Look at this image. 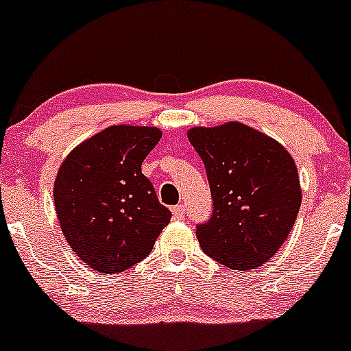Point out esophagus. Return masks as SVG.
Here are the masks:
<instances>
[{
    "mask_svg": "<svg viewBox=\"0 0 351 351\" xmlns=\"http://www.w3.org/2000/svg\"><path fill=\"white\" fill-rule=\"evenodd\" d=\"M172 213H174L176 219H184V216H186V208H184L182 204H177L172 208Z\"/></svg>",
    "mask_w": 351,
    "mask_h": 351,
    "instance_id": "1",
    "label": "esophagus"
}]
</instances>
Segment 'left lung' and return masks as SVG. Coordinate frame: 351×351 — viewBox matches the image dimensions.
Here are the masks:
<instances>
[{"mask_svg": "<svg viewBox=\"0 0 351 351\" xmlns=\"http://www.w3.org/2000/svg\"><path fill=\"white\" fill-rule=\"evenodd\" d=\"M187 138L208 174L213 215L196 226L202 252L233 270H250L279 252L301 208L298 169L270 136L231 121L193 128Z\"/></svg>", "mask_w": 351, "mask_h": 351, "instance_id": "obj_1", "label": "left lung"}]
</instances>
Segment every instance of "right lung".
Listing matches in <instances>:
<instances>
[{"instance_id": "add662e5", "label": "right lung", "mask_w": 351, "mask_h": 351, "mask_svg": "<svg viewBox=\"0 0 351 351\" xmlns=\"http://www.w3.org/2000/svg\"><path fill=\"white\" fill-rule=\"evenodd\" d=\"M154 126H110L75 147L53 186L60 228L79 258L101 274L142 262L172 213L158 202L142 162L160 140Z\"/></svg>"}]
</instances>
